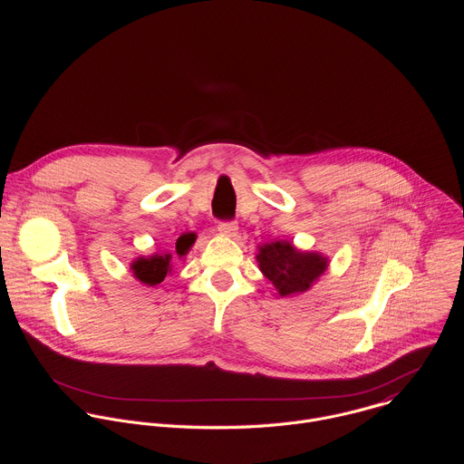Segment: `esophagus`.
<instances>
[{
  "label": "esophagus",
  "mask_w": 464,
  "mask_h": 464,
  "mask_svg": "<svg viewBox=\"0 0 464 464\" xmlns=\"http://www.w3.org/2000/svg\"><path fill=\"white\" fill-rule=\"evenodd\" d=\"M218 231H220L222 235H226V237H237L238 226H237V222H233V220H222V222H218Z\"/></svg>",
  "instance_id": "34e87169"
}]
</instances>
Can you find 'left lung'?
I'll list each match as a JSON object with an SVG mask.
<instances>
[{
	"mask_svg": "<svg viewBox=\"0 0 464 464\" xmlns=\"http://www.w3.org/2000/svg\"><path fill=\"white\" fill-rule=\"evenodd\" d=\"M258 268L281 295L304 292L326 270V258L317 253H301L290 242L264 244L256 255Z\"/></svg>",
	"mask_w": 464,
	"mask_h": 464,
	"instance_id": "obj_1",
	"label": "left lung"
}]
</instances>
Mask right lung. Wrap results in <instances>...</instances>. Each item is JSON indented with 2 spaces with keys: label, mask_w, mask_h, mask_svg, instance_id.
<instances>
[{
  "label": "right lung",
  "mask_w": 464,
  "mask_h": 464,
  "mask_svg": "<svg viewBox=\"0 0 464 464\" xmlns=\"http://www.w3.org/2000/svg\"><path fill=\"white\" fill-rule=\"evenodd\" d=\"M196 235L194 233H185L176 240V253L178 256H183L188 247L194 244ZM172 268V255H154L150 258H138L134 264H131V270H134L136 279H140L141 283L149 285V286H156L160 285L167 274Z\"/></svg>",
  "instance_id": "1"
}]
</instances>
